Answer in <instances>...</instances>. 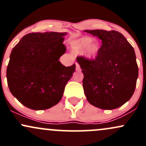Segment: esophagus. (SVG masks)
Here are the masks:
<instances>
[{
  "label": "esophagus",
  "mask_w": 146,
  "mask_h": 146,
  "mask_svg": "<svg viewBox=\"0 0 146 146\" xmlns=\"http://www.w3.org/2000/svg\"><path fill=\"white\" fill-rule=\"evenodd\" d=\"M76 70H80V64L78 63V62H76Z\"/></svg>",
  "instance_id": "34e87169"
}]
</instances>
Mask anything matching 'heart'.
I'll return each instance as SVG.
<instances>
[{
	"mask_svg": "<svg viewBox=\"0 0 146 146\" xmlns=\"http://www.w3.org/2000/svg\"><path fill=\"white\" fill-rule=\"evenodd\" d=\"M72 48L76 52H82L85 49V55L89 59H94L100 50L98 41H93L89 37H83L78 39L72 44Z\"/></svg>",
	"mask_w": 146,
	"mask_h": 146,
	"instance_id": "b5f03b06",
	"label": "heart"
}]
</instances>
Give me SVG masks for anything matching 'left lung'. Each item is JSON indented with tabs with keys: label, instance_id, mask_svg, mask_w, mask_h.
Returning <instances> with one entry per match:
<instances>
[{
	"label": "left lung",
	"instance_id": "1",
	"mask_svg": "<svg viewBox=\"0 0 146 146\" xmlns=\"http://www.w3.org/2000/svg\"><path fill=\"white\" fill-rule=\"evenodd\" d=\"M98 36L102 45L96 58L77 57L84 74L83 89L91 105L102 110L122 106L132 96L139 68L134 50L119 32L84 30Z\"/></svg>",
	"mask_w": 146,
	"mask_h": 146
}]
</instances>
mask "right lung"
<instances>
[{"instance_id": "1", "label": "right lung", "mask_w": 146, "mask_h": 146, "mask_svg": "<svg viewBox=\"0 0 146 146\" xmlns=\"http://www.w3.org/2000/svg\"><path fill=\"white\" fill-rule=\"evenodd\" d=\"M66 33H32L12 49L7 68V80L12 95L34 110L57 105L65 86L76 71V64L64 66L59 59L66 52Z\"/></svg>"}]
</instances>
